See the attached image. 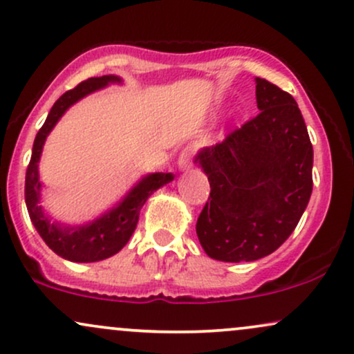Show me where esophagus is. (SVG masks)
<instances>
[{
    "instance_id": "34e87169",
    "label": "esophagus",
    "mask_w": 354,
    "mask_h": 354,
    "mask_svg": "<svg viewBox=\"0 0 354 354\" xmlns=\"http://www.w3.org/2000/svg\"><path fill=\"white\" fill-rule=\"evenodd\" d=\"M193 148H185L180 154V158H178V166H180V169H189L191 165H193Z\"/></svg>"
}]
</instances>
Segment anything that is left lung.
I'll return each mask as SVG.
<instances>
[{
    "instance_id": "1",
    "label": "left lung",
    "mask_w": 354,
    "mask_h": 354,
    "mask_svg": "<svg viewBox=\"0 0 354 354\" xmlns=\"http://www.w3.org/2000/svg\"><path fill=\"white\" fill-rule=\"evenodd\" d=\"M259 115L194 158L211 193L196 223L209 258L256 261L290 238L313 191V146L290 93L256 78Z\"/></svg>"
}]
</instances>
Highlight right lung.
Instances as JSON below:
<instances>
[{"label": "right lung", "mask_w": 354, "mask_h": 354, "mask_svg": "<svg viewBox=\"0 0 354 354\" xmlns=\"http://www.w3.org/2000/svg\"><path fill=\"white\" fill-rule=\"evenodd\" d=\"M109 83H121L120 76L106 75L100 78H89L78 86L64 93L61 98L53 104L50 115L38 131L33 143V153H31L30 165L26 169V183H24V200L36 231L43 241L55 251L56 254L64 259L75 263H95L106 259L109 256L116 254L118 251L129 241L131 234L135 233L140 211L149 196L161 186L173 181L171 173H149L128 191V194L101 214L100 218L93 219L86 225L68 226L63 223L51 221L39 205L41 200V181H39L38 163L41 158L44 141L51 129L55 128L59 118L66 113V109L73 106L76 101L84 96L98 91V89L108 86Z\"/></svg>", "instance_id": "right-lung-1"}]
</instances>
